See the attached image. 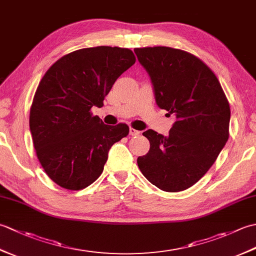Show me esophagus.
<instances>
[{"label":"esophagus","mask_w":256,"mask_h":256,"mask_svg":"<svg viewBox=\"0 0 256 256\" xmlns=\"http://www.w3.org/2000/svg\"><path fill=\"white\" fill-rule=\"evenodd\" d=\"M138 134H140V132L138 131V130L130 128V135H132V136H136V135H138Z\"/></svg>","instance_id":"obj_1"}]
</instances>
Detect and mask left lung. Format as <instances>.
Returning <instances> with one entry per match:
<instances>
[{
  "instance_id": "obj_1",
  "label": "left lung",
  "mask_w": 256,
  "mask_h": 256,
  "mask_svg": "<svg viewBox=\"0 0 256 256\" xmlns=\"http://www.w3.org/2000/svg\"><path fill=\"white\" fill-rule=\"evenodd\" d=\"M153 84L156 104L176 118L167 136L143 133L150 148L138 158L145 178L177 192L192 187L229 138L230 106L218 78L199 58L170 47L135 48Z\"/></svg>"
}]
</instances>
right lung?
<instances>
[{
  "label": "right lung",
  "instance_id": "1",
  "mask_svg": "<svg viewBox=\"0 0 256 256\" xmlns=\"http://www.w3.org/2000/svg\"><path fill=\"white\" fill-rule=\"evenodd\" d=\"M135 64L128 48L98 46L68 54L47 70L30 113L36 154L54 182L80 190L103 172L111 146L128 134L126 124L106 125L91 108Z\"/></svg>",
  "mask_w": 256,
  "mask_h": 256
}]
</instances>
